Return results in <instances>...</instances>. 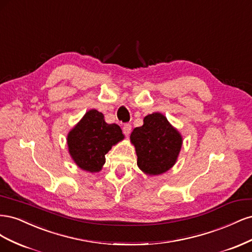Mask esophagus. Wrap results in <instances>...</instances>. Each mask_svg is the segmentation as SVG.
I'll return each instance as SVG.
<instances>
[{
	"mask_svg": "<svg viewBox=\"0 0 252 252\" xmlns=\"http://www.w3.org/2000/svg\"><path fill=\"white\" fill-rule=\"evenodd\" d=\"M123 132L125 133L126 136H129V134H130V132H131V125L130 124H125L123 126Z\"/></svg>",
	"mask_w": 252,
	"mask_h": 252,
	"instance_id": "esophagus-1",
	"label": "esophagus"
}]
</instances>
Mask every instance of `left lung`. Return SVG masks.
<instances>
[{"mask_svg": "<svg viewBox=\"0 0 252 252\" xmlns=\"http://www.w3.org/2000/svg\"><path fill=\"white\" fill-rule=\"evenodd\" d=\"M141 127L134 128L130 142L138 157V167L147 175L170 170L177 163L183 144L182 134L161 112L148 114Z\"/></svg>", "mask_w": 252, "mask_h": 252, "instance_id": "8db88e82", "label": "left lung"}]
</instances>
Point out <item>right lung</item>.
I'll use <instances>...</instances> for the list:
<instances>
[{"label":"right lung","instance_id":"right-lung-1","mask_svg":"<svg viewBox=\"0 0 252 252\" xmlns=\"http://www.w3.org/2000/svg\"><path fill=\"white\" fill-rule=\"evenodd\" d=\"M124 138L119 125L106 123L102 112L90 109L68 132V152L82 170L98 172L105 164L106 154Z\"/></svg>","mask_w":252,"mask_h":252}]
</instances>
